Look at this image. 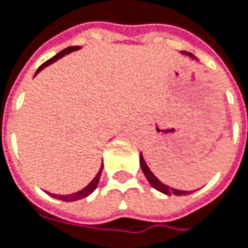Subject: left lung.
Masks as SVG:
<instances>
[{
	"label": "left lung",
	"mask_w": 248,
	"mask_h": 248,
	"mask_svg": "<svg viewBox=\"0 0 248 248\" xmlns=\"http://www.w3.org/2000/svg\"><path fill=\"white\" fill-rule=\"evenodd\" d=\"M188 55L193 57V54H188ZM140 167H141V170H143V173L145 175L147 180L150 182V185L154 188H156L158 191L164 193V194H168V196H172V194H175V196H185V194L193 193V191H182V190H176V188H170L169 186H167V185H164L162 182H159V180L154 176V173L150 170V168L147 167L144 158L141 156V154H140Z\"/></svg>",
	"instance_id": "obj_1"
}]
</instances>
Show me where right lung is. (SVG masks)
<instances>
[{
	"mask_svg": "<svg viewBox=\"0 0 248 248\" xmlns=\"http://www.w3.org/2000/svg\"><path fill=\"white\" fill-rule=\"evenodd\" d=\"M80 47H68V48L62 49L61 52H58L55 57H52L51 60H48L47 62H44L40 68L37 69V72H36V75H37L40 70H43L46 66H48V65H51L52 62H55L57 60H60V58H62L63 55H66V54H69V52H72V51H76V49H79ZM101 172H103V167L100 168V170H98V173L95 175V178L93 179L92 182L86 186L84 188H81L80 191H78V193H73V194H68V196H60V194H52V197H55V199L58 200H62V201H78V200H81L84 199V197H87L89 194H92L93 191L97 188V186H98V182H100V176H101Z\"/></svg>",
	"mask_w": 248,
	"mask_h": 248,
	"instance_id": "right-lung-1",
	"label": "right lung"
}]
</instances>
